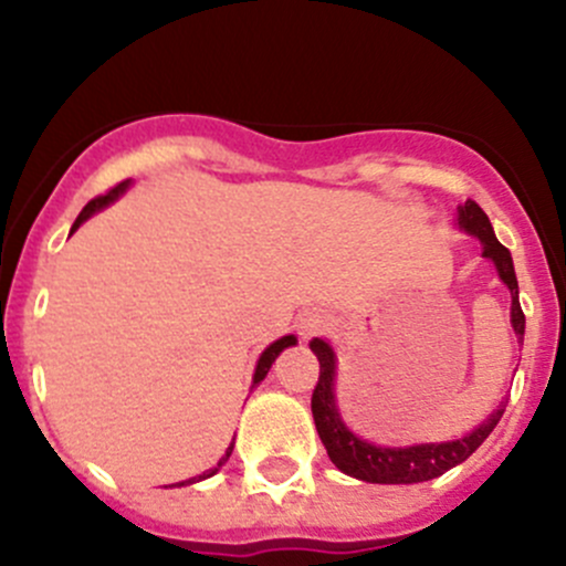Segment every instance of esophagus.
I'll list each match as a JSON object with an SVG mask.
<instances>
[{"instance_id": "1", "label": "esophagus", "mask_w": 566, "mask_h": 566, "mask_svg": "<svg viewBox=\"0 0 566 566\" xmlns=\"http://www.w3.org/2000/svg\"><path fill=\"white\" fill-rule=\"evenodd\" d=\"M319 328H325V317L319 315V312H306V315H301L298 317V331H301V336H312V334H317Z\"/></svg>"}]
</instances>
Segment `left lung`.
<instances>
[{
	"instance_id": "8db88e82",
	"label": "left lung",
	"mask_w": 566,
	"mask_h": 566,
	"mask_svg": "<svg viewBox=\"0 0 566 566\" xmlns=\"http://www.w3.org/2000/svg\"><path fill=\"white\" fill-rule=\"evenodd\" d=\"M458 227L462 232H468V235L479 238V243H482V256H488V260L493 262L495 271H499V279L510 287L512 328H515L517 342H523V334H526V315H523L521 298H517V276L515 265H512L510 249L501 247L488 213H484L473 199H468L465 205L458 208ZM310 347L319 361V378L315 394H312V416H315L317 436L319 441H323L331 462H334L342 473L361 479V482L416 484L441 476L449 468L460 465V462L471 458V454L482 447L484 438L495 430L501 416H504L506 405L501 402L482 424L473 427L468 436L458 438V441L416 443V447H378V443H369L364 441V438H358L356 432H350V427L342 421L334 394V347L325 339H319V336L310 342Z\"/></svg>"
}]
</instances>
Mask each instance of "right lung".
<instances>
[{
	"instance_id": "add662e5",
	"label": "right lung",
	"mask_w": 566,
	"mask_h": 566,
	"mask_svg": "<svg viewBox=\"0 0 566 566\" xmlns=\"http://www.w3.org/2000/svg\"><path fill=\"white\" fill-rule=\"evenodd\" d=\"M128 186H130V180H123V182H119V186H114V188H112V191H108V193H104V197H95V199H93V202H87V205H84V210H82V213H78V219H76V221H73V230H71V232H76V230H78V227H82V224H84V221H87V219H90V216H93V213H98V210H104V208H106V205H112V202H114V199H117V197H123V193H125V191H128ZM295 342H298V339H295V336H293V334H287V336H282V339H276V342H273V345H268V347H265V350H262L260 361H256V369H254V386H256V384H260V380H265L268 369H271V364H273V361H276V358H279V353H282V350H284V347L295 345ZM230 454H232V447H230V449H227V454H224V458H221V460H219V465H216V468H210V471H205V473H199V476L188 479V482H177V484H172V488H182V484H193V482H202V479L213 476V473H216V471H219V468H221V465H224V462H227V460H230Z\"/></svg>"
}]
</instances>
